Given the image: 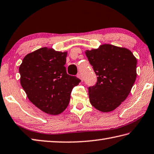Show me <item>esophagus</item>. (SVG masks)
I'll use <instances>...</instances> for the list:
<instances>
[{"instance_id":"obj_1","label":"esophagus","mask_w":154,"mask_h":154,"mask_svg":"<svg viewBox=\"0 0 154 154\" xmlns=\"http://www.w3.org/2000/svg\"><path fill=\"white\" fill-rule=\"evenodd\" d=\"M77 77H79V79L82 80V81H83V78H82V74L81 73H78L77 74Z\"/></svg>"}]
</instances>
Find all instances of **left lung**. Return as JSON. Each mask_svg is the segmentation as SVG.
Returning a JSON list of instances; mask_svg holds the SVG:
<instances>
[{"instance_id": "1", "label": "left lung", "mask_w": 154, "mask_h": 154, "mask_svg": "<svg viewBox=\"0 0 154 154\" xmlns=\"http://www.w3.org/2000/svg\"><path fill=\"white\" fill-rule=\"evenodd\" d=\"M85 54L97 76L89 87V102L97 110L110 112L129 94L137 77V59L129 50L110 44L87 50Z\"/></svg>"}]
</instances>
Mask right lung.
I'll return each instance as SVG.
<instances>
[{
  "instance_id": "right-lung-1",
  "label": "right lung",
  "mask_w": 154,
  "mask_h": 154,
  "mask_svg": "<svg viewBox=\"0 0 154 154\" xmlns=\"http://www.w3.org/2000/svg\"><path fill=\"white\" fill-rule=\"evenodd\" d=\"M67 52L42 48L24 57L19 71L21 85L29 100L44 112L60 114L69 105L72 88L80 83L67 74Z\"/></svg>"
}]
</instances>
